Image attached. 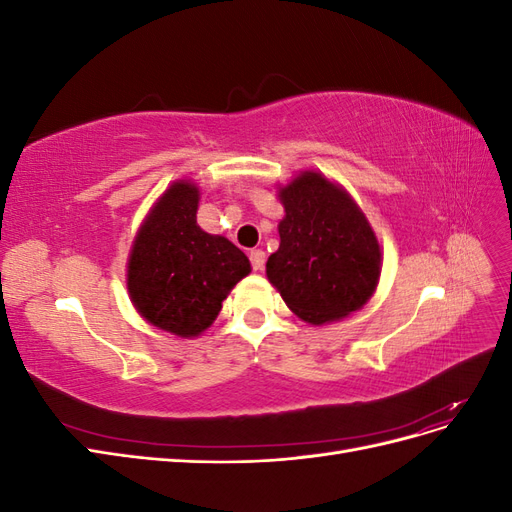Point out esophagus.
<instances>
[{
    "label": "esophagus",
    "mask_w": 512,
    "mask_h": 512,
    "mask_svg": "<svg viewBox=\"0 0 512 512\" xmlns=\"http://www.w3.org/2000/svg\"><path fill=\"white\" fill-rule=\"evenodd\" d=\"M265 260H267V256H265V252H262V250H252L250 252V262H252V269L254 271L265 269Z\"/></svg>",
    "instance_id": "34e87169"
}]
</instances>
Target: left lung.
Segmentation results:
<instances>
[{
    "mask_svg": "<svg viewBox=\"0 0 512 512\" xmlns=\"http://www.w3.org/2000/svg\"><path fill=\"white\" fill-rule=\"evenodd\" d=\"M280 247L267 260L269 282L309 324L342 320L376 292L382 254L365 213L324 175L305 170L280 188Z\"/></svg>",
    "mask_w": 512,
    "mask_h": 512,
    "instance_id": "left-lung-1",
    "label": "left lung"
}]
</instances>
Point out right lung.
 I'll return each instance as SVG.
<instances>
[{
    "label": "right lung",
    "instance_id": "add662e5",
    "mask_svg": "<svg viewBox=\"0 0 512 512\" xmlns=\"http://www.w3.org/2000/svg\"><path fill=\"white\" fill-rule=\"evenodd\" d=\"M200 192L179 179L138 228L128 258L130 299L153 327L198 337L218 318L228 292L250 275L247 256L196 224Z\"/></svg>",
    "mask_w": 512,
    "mask_h": 512
}]
</instances>
